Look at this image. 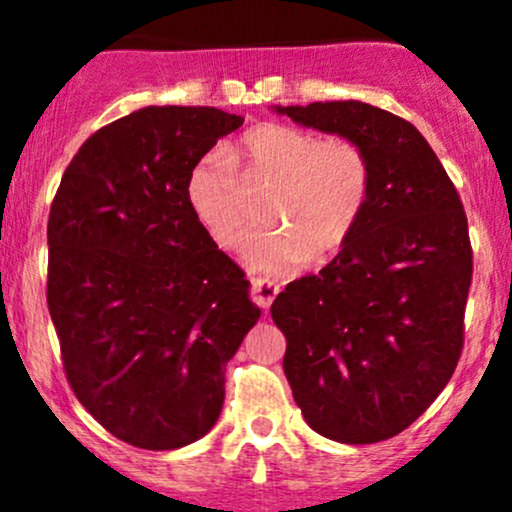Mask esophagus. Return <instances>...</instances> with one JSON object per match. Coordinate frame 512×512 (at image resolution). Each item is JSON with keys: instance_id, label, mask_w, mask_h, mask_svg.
I'll list each match as a JSON object with an SVG mask.
<instances>
[{"instance_id": "1", "label": "esophagus", "mask_w": 512, "mask_h": 512, "mask_svg": "<svg viewBox=\"0 0 512 512\" xmlns=\"http://www.w3.org/2000/svg\"><path fill=\"white\" fill-rule=\"evenodd\" d=\"M277 292H280V287H277L275 282L262 280V277H252V282H250V297H252V302L257 304V307H262V309L270 307V304L275 302Z\"/></svg>"}]
</instances>
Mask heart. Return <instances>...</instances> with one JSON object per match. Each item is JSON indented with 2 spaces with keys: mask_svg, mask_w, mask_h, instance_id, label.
Here are the masks:
<instances>
[{
  "mask_svg": "<svg viewBox=\"0 0 512 512\" xmlns=\"http://www.w3.org/2000/svg\"><path fill=\"white\" fill-rule=\"evenodd\" d=\"M250 193H267L265 215L290 227L255 232L242 255L255 270L277 272L309 255H337L364 218L371 163L352 138L282 123H260L230 153L208 151L185 178L190 213L220 247H235L250 218Z\"/></svg>",
  "mask_w": 512,
  "mask_h": 512,
  "instance_id": "b5f03b06",
  "label": "heart"
}]
</instances>
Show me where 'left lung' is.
I'll return each mask as SVG.
<instances>
[{
    "label": "left lung",
    "mask_w": 512,
    "mask_h": 512,
    "mask_svg": "<svg viewBox=\"0 0 512 512\" xmlns=\"http://www.w3.org/2000/svg\"><path fill=\"white\" fill-rule=\"evenodd\" d=\"M294 123L352 138L371 193L352 240L319 275L272 302L285 376L304 421L339 443H376L436 401L463 349L473 277L468 218L426 138L361 101L277 106Z\"/></svg>",
    "instance_id": "8db88e82"
}]
</instances>
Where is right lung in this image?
<instances>
[{
    "label": "right lung",
    "instance_id": "1",
    "mask_svg": "<svg viewBox=\"0 0 512 512\" xmlns=\"http://www.w3.org/2000/svg\"><path fill=\"white\" fill-rule=\"evenodd\" d=\"M245 118L146 106L96 131L49 213L46 302L66 379L121 441L173 451L203 438L225 364L260 319L245 272L185 203V178Z\"/></svg>",
    "mask_w": 512,
    "mask_h": 512
}]
</instances>
